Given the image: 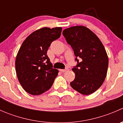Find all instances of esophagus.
<instances>
[{"label": "esophagus", "mask_w": 123, "mask_h": 123, "mask_svg": "<svg viewBox=\"0 0 123 123\" xmlns=\"http://www.w3.org/2000/svg\"><path fill=\"white\" fill-rule=\"evenodd\" d=\"M60 70L61 72H63V73H64V72H66L68 70V68H65V69H59Z\"/></svg>", "instance_id": "esophagus-1"}]
</instances>
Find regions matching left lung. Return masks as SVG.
<instances>
[{"mask_svg": "<svg viewBox=\"0 0 123 123\" xmlns=\"http://www.w3.org/2000/svg\"><path fill=\"white\" fill-rule=\"evenodd\" d=\"M76 56V66L72 70L75 79L70 83L80 93H93L104 83L108 67V57L99 38L85 26H74L62 32ZM78 58H80L79 62Z\"/></svg>", "mask_w": 123, "mask_h": 123, "instance_id": "8db88e82", "label": "left lung"}]
</instances>
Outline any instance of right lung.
Segmentation results:
<instances>
[{
	"instance_id": "add662e5",
	"label": "right lung",
	"mask_w": 123,
	"mask_h": 123,
	"mask_svg": "<svg viewBox=\"0 0 123 123\" xmlns=\"http://www.w3.org/2000/svg\"><path fill=\"white\" fill-rule=\"evenodd\" d=\"M61 27H43L30 34L19 48L15 60L17 77L23 88L32 95L49 90L58 75L47 55L53 41L60 37Z\"/></svg>"
}]
</instances>
